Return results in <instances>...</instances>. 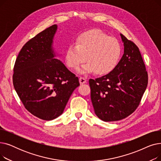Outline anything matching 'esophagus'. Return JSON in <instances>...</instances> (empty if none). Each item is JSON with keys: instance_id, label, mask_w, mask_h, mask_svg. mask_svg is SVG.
Instances as JSON below:
<instances>
[{"instance_id": "esophagus-1", "label": "esophagus", "mask_w": 161, "mask_h": 161, "mask_svg": "<svg viewBox=\"0 0 161 161\" xmlns=\"http://www.w3.org/2000/svg\"><path fill=\"white\" fill-rule=\"evenodd\" d=\"M79 81H80V84H83V83H86V81H87V80H86V78H83V77H80V79H79Z\"/></svg>"}]
</instances>
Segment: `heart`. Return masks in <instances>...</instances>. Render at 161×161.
<instances>
[{
  "label": "heart",
  "instance_id": "b5f03b06",
  "mask_svg": "<svg viewBox=\"0 0 161 161\" xmlns=\"http://www.w3.org/2000/svg\"><path fill=\"white\" fill-rule=\"evenodd\" d=\"M121 54V46L116 38L100 30L92 29L81 34L75 44L68 47L65 63L69 69L77 70L86 59L88 63L83 66L81 73L105 75L116 67Z\"/></svg>",
  "mask_w": 161,
  "mask_h": 161
}]
</instances>
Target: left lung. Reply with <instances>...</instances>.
<instances>
[{
	"instance_id": "8db88e82",
	"label": "left lung",
	"mask_w": 161,
	"mask_h": 161,
	"mask_svg": "<svg viewBox=\"0 0 161 161\" xmlns=\"http://www.w3.org/2000/svg\"><path fill=\"white\" fill-rule=\"evenodd\" d=\"M124 54L109 74L89 81L95 114L104 121L121 120L138 107L147 88L148 74L138 46L123 35Z\"/></svg>"
}]
</instances>
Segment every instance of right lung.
<instances>
[{
    "instance_id": "add662e5",
    "label": "right lung",
    "mask_w": 161,
    "mask_h": 161,
    "mask_svg": "<svg viewBox=\"0 0 161 161\" xmlns=\"http://www.w3.org/2000/svg\"><path fill=\"white\" fill-rule=\"evenodd\" d=\"M57 29L53 25L29 40L21 48L14 67L13 85L24 107L41 119L61 115L78 78L58 59L52 48Z\"/></svg>"
}]
</instances>
